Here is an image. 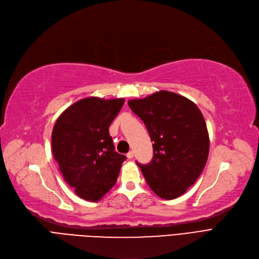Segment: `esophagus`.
<instances>
[{
  "instance_id": "34e87169",
  "label": "esophagus",
  "mask_w": 259,
  "mask_h": 259,
  "mask_svg": "<svg viewBox=\"0 0 259 259\" xmlns=\"http://www.w3.org/2000/svg\"><path fill=\"white\" fill-rule=\"evenodd\" d=\"M133 155H134V154H133V152H132V151H129V152L127 153V157H128L129 159H131V158L133 157Z\"/></svg>"
}]
</instances>
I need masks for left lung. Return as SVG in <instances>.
Here are the masks:
<instances>
[{"mask_svg": "<svg viewBox=\"0 0 259 259\" xmlns=\"http://www.w3.org/2000/svg\"><path fill=\"white\" fill-rule=\"evenodd\" d=\"M128 105L153 142L152 160L147 165L137 161L147 184L164 199L183 195L199 178L209 155V133L198 107L166 90Z\"/></svg>", "mask_w": 259, "mask_h": 259, "instance_id": "obj_1", "label": "left lung"}]
</instances>
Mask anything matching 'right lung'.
Wrapping results in <instances>:
<instances>
[{"mask_svg": "<svg viewBox=\"0 0 259 259\" xmlns=\"http://www.w3.org/2000/svg\"><path fill=\"white\" fill-rule=\"evenodd\" d=\"M124 103V99L95 97L79 100L53 126L54 159L65 182L80 198L98 201L116 183L126 156L115 151L109 126Z\"/></svg>", "mask_w": 259, "mask_h": 259, "instance_id": "add662e5", "label": "right lung"}]
</instances>
